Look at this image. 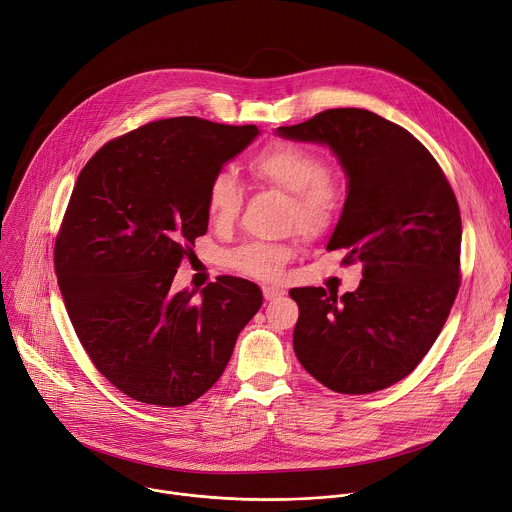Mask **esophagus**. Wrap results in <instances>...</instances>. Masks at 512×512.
Instances as JSON below:
<instances>
[{
  "mask_svg": "<svg viewBox=\"0 0 512 512\" xmlns=\"http://www.w3.org/2000/svg\"><path fill=\"white\" fill-rule=\"evenodd\" d=\"M285 294V291L281 287H273V285H263V296L265 300H277Z\"/></svg>",
  "mask_w": 512,
  "mask_h": 512,
  "instance_id": "34e87169",
  "label": "esophagus"
}]
</instances>
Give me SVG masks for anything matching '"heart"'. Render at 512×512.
<instances>
[{
    "mask_svg": "<svg viewBox=\"0 0 512 512\" xmlns=\"http://www.w3.org/2000/svg\"><path fill=\"white\" fill-rule=\"evenodd\" d=\"M249 170L261 184L289 194L287 218L304 235H320L342 206V188L328 176L326 160L298 143H273L249 162ZM243 204V190L231 170H218L208 182L206 208L210 221L229 227ZM294 253L287 243H247L229 257L231 265L257 279H277L283 263Z\"/></svg>",
    "mask_w": 512,
    "mask_h": 512,
    "instance_id": "1",
    "label": "heart"
}]
</instances>
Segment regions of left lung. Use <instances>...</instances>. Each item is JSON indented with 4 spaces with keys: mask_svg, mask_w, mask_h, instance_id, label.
<instances>
[{
    "mask_svg": "<svg viewBox=\"0 0 512 512\" xmlns=\"http://www.w3.org/2000/svg\"><path fill=\"white\" fill-rule=\"evenodd\" d=\"M330 148L346 200L326 249L362 263L354 291L289 289L294 350L324 387L367 395L405 379L442 332L460 287L462 218L433 156L367 109H328L275 131Z\"/></svg>",
    "mask_w": 512,
    "mask_h": 512,
    "instance_id": "left-lung-1",
    "label": "left lung"
}]
</instances>
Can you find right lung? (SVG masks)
<instances>
[{"instance_id":"right-lung-1","label":"right lung","mask_w":512,"mask_h":512,"mask_svg":"<svg viewBox=\"0 0 512 512\" xmlns=\"http://www.w3.org/2000/svg\"><path fill=\"white\" fill-rule=\"evenodd\" d=\"M259 133L162 119L105 143L79 174L54 249L58 287L97 371L135 401L202 397L263 304L257 283L231 275L198 300L196 289H172L208 229V182Z\"/></svg>"}]
</instances>
